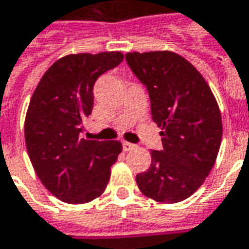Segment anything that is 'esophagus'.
Masks as SVG:
<instances>
[{
    "label": "esophagus",
    "instance_id": "obj_1",
    "mask_svg": "<svg viewBox=\"0 0 249 249\" xmlns=\"http://www.w3.org/2000/svg\"><path fill=\"white\" fill-rule=\"evenodd\" d=\"M136 145L131 144V142H127V141H123V149L124 151H130V149H134Z\"/></svg>",
    "mask_w": 249,
    "mask_h": 249
}]
</instances>
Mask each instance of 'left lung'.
<instances>
[{
    "mask_svg": "<svg viewBox=\"0 0 249 249\" xmlns=\"http://www.w3.org/2000/svg\"><path fill=\"white\" fill-rule=\"evenodd\" d=\"M126 61L144 85L163 148L152 151L149 168L137 174L146 197L178 203L204 182L222 141L219 107L206 79L174 52L127 53Z\"/></svg>",
    "mask_w": 249,
    "mask_h": 249,
    "instance_id": "8db88e82",
    "label": "left lung"
}]
</instances>
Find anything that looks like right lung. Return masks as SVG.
Instances as JSON below:
<instances>
[{"label":"right lung","instance_id":"right-lung-1","mask_svg":"<svg viewBox=\"0 0 249 249\" xmlns=\"http://www.w3.org/2000/svg\"><path fill=\"white\" fill-rule=\"evenodd\" d=\"M121 52L61 57L43 74L28 105L24 137L30 160L45 188L70 203H89L103 195L119 141L82 138L91 113L100 75L119 66Z\"/></svg>","mask_w":249,"mask_h":249}]
</instances>
